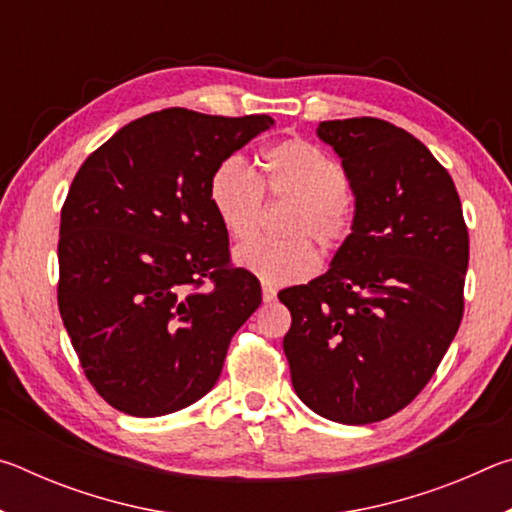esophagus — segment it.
<instances>
[{
	"instance_id": "obj_1",
	"label": "esophagus",
	"mask_w": 512,
	"mask_h": 512,
	"mask_svg": "<svg viewBox=\"0 0 512 512\" xmlns=\"http://www.w3.org/2000/svg\"><path fill=\"white\" fill-rule=\"evenodd\" d=\"M262 298H264V302H273L277 298V291L273 287H264L262 289Z\"/></svg>"
}]
</instances>
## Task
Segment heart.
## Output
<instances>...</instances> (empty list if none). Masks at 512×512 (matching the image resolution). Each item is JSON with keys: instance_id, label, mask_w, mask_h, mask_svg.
Instances as JSON below:
<instances>
[{"instance_id": "heart-1", "label": "heart", "mask_w": 512, "mask_h": 512, "mask_svg": "<svg viewBox=\"0 0 512 512\" xmlns=\"http://www.w3.org/2000/svg\"><path fill=\"white\" fill-rule=\"evenodd\" d=\"M259 167L262 183L241 158L223 160L210 178V203L223 230L232 239H246L257 230L264 189L268 196L293 201L284 228L291 239H253L235 250L239 268L268 287H284L316 271V250L305 235L323 248L339 246L350 235L354 201L341 164L305 140L268 146Z\"/></svg>"}]
</instances>
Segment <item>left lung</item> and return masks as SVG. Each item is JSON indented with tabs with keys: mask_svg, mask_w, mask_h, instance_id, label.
Masks as SVG:
<instances>
[{
	"mask_svg": "<svg viewBox=\"0 0 512 512\" xmlns=\"http://www.w3.org/2000/svg\"><path fill=\"white\" fill-rule=\"evenodd\" d=\"M354 196L329 271L280 291L282 348L311 411L341 424L391 418L415 400L463 318L470 239L447 169L384 119L320 121Z\"/></svg>",
	"mask_w": 512,
	"mask_h": 512,
	"instance_id": "left-lung-1",
	"label": "left lung"
}]
</instances>
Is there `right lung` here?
I'll return each instance as SVG.
<instances>
[{
	"label": "right lung",
	"mask_w": 512,
	"mask_h": 512,
	"mask_svg": "<svg viewBox=\"0 0 512 512\" xmlns=\"http://www.w3.org/2000/svg\"><path fill=\"white\" fill-rule=\"evenodd\" d=\"M271 126L167 108L76 173L60 212L58 309L85 377L117 411L158 418L201 400L262 302L257 277L230 266L210 178ZM203 279L212 290L197 291Z\"/></svg>",
	"instance_id": "right-lung-1"
}]
</instances>
